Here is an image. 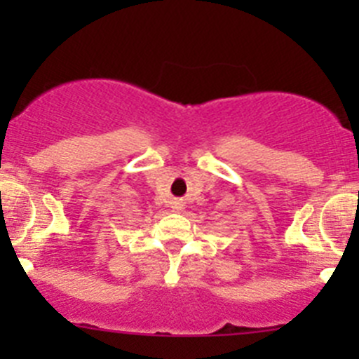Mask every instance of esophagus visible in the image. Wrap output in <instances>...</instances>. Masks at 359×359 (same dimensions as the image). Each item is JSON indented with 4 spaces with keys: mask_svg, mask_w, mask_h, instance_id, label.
Masks as SVG:
<instances>
[{
    "mask_svg": "<svg viewBox=\"0 0 359 359\" xmlns=\"http://www.w3.org/2000/svg\"><path fill=\"white\" fill-rule=\"evenodd\" d=\"M172 208H175L177 212H180V210L184 208V203H182V201H175V203H173V206H172Z\"/></svg>",
    "mask_w": 359,
    "mask_h": 359,
    "instance_id": "esophagus-1",
    "label": "esophagus"
}]
</instances>
